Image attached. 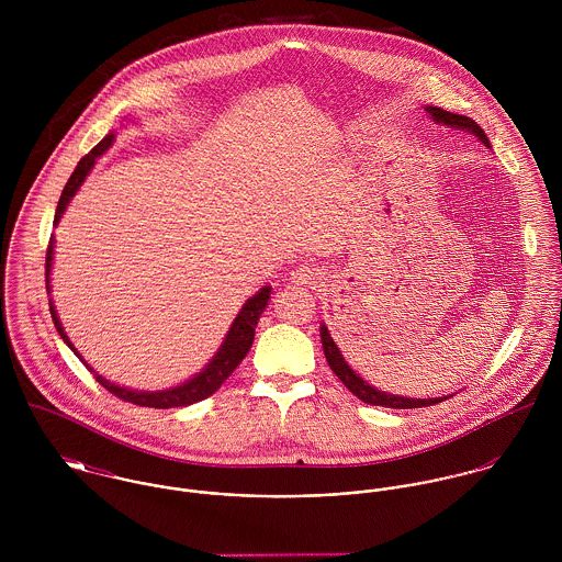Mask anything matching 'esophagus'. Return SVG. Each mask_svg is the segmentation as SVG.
Masks as SVG:
<instances>
[{
	"label": "esophagus",
	"instance_id": "obj_1",
	"mask_svg": "<svg viewBox=\"0 0 562 562\" xmlns=\"http://www.w3.org/2000/svg\"><path fill=\"white\" fill-rule=\"evenodd\" d=\"M322 274L321 268H316V266H312V263H303V266H299V268H294L292 272H290V281L294 283V285H303V288H316V285H321L322 283Z\"/></svg>",
	"mask_w": 562,
	"mask_h": 562
}]
</instances>
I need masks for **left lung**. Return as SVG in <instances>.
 <instances>
[{
  "instance_id": "left-lung-1",
  "label": "left lung",
  "mask_w": 562,
  "mask_h": 562,
  "mask_svg": "<svg viewBox=\"0 0 562 562\" xmlns=\"http://www.w3.org/2000/svg\"><path fill=\"white\" fill-rule=\"evenodd\" d=\"M426 112L437 121V123H443V125H450V127H459V130H465V132H472L474 136H479L482 143L488 147V140L482 132L481 125L476 121H472L470 116H463V114H454V112H448V110H441V108H435V105H426ZM322 348H324V357L330 366V370L335 372V376L359 398V401L368 402V404H374V406H387V408H422V406H432V404H439V402L446 401L448 396L443 398H435V401H413V398H402V396H392V394H385V392H379L374 387H370L361 376H357L350 366L344 361V357L339 355V348L335 346L333 337L328 335L326 326H321Z\"/></svg>"
}]
</instances>
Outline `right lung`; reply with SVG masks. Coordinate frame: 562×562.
<instances>
[{
  "label": "right lung",
  "instance_id": "1",
  "mask_svg": "<svg viewBox=\"0 0 562 562\" xmlns=\"http://www.w3.org/2000/svg\"><path fill=\"white\" fill-rule=\"evenodd\" d=\"M114 140V134H108L97 147H92L76 166L74 175L69 177L63 194H60V201H58V207H56V218H54V225H58L63 212L67 210L69 201L74 199V194L78 192V188L81 186V181L86 179V175L90 172V168L94 166V160L112 145ZM52 255H54V236L49 238V246H47V257H45V281H47V290H49V270H52ZM270 301V288H261V292H257L250 301H246V305L241 307L238 318L232 324L229 333H227V339L223 341L221 350L216 352V357L210 361V366L199 374L194 376L192 381L175 387V390H166V392H132V390H125V387H119L110 381H105L103 376L94 374L97 383L103 385L110 394H114L116 398L121 401L132 402V404H138V406H154V408H172V406H188V404H194V402L205 401L210 398L216 390H221V385L232 376V372L240 366L241 359L246 357V352L250 350L252 346V339H255V326L259 322V316L263 314L266 305ZM49 312H52V318L54 324L60 333V337L67 341V346L80 357V352L74 348V344L69 341L63 324L58 321V314L54 310V303H49ZM86 363V361H83ZM88 368V366H86ZM92 372V368H88Z\"/></svg>",
  "mask_w": 562,
  "mask_h": 562
}]
</instances>
